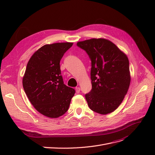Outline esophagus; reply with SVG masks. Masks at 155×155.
<instances>
[{
    "instance_id": "34e87169",
    "label": "esophagus",
    "mask_w": 155,
    "mask_h": 155,
    "mask_svg": "<svg viewBox=\"0 0 155 155\" xmlns=\"http://www.w3.org/2000/svg\"><path fill=\"white\" fill-rule=\"evenodd\" d=\"M76 92H77V93H79V92H80L81 89H80V88H79V87H76Z\"/></svg>"
}]
</instances>
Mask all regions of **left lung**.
Here are the masks:
<instances>
[{"instance_id":"left-lung-1","label":"left lung","mask_w":155,"mask_h":155,"mask_svg":"<svg viewBox=\"0 0 155 155\" xmlns=\"http://www.w3.org/2000/svg\"><path fill=\"white\" fill-rule=\"evenodd\" d=\"M91 60L92 89L85 94L90 109L100 114L114 111L127 94L130 83L127 56L109 40L78 42Z\"/></svg>"}]
</instances>
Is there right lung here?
I'll return each mask as SVG.
<instances>
[{
    "label": "right lung",
    "instance_id": "obj_1",
    "mask_svg": "<svg viewBox=\"0 0 155 155\" xmlns=\"http://www.w3.org/2000/svg\"><path fill=\"white\" fill-rule=\"evenodd\" d=\"M72 43L45 45L32 55L22 78L25 92L35 109L43 115L56 118L70 106L75 90L65 85L60 61Z\"/></svg>",
    "mask_w": 155,
    "mask_h": 155
}]
</instances>
